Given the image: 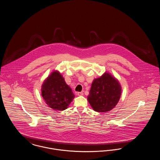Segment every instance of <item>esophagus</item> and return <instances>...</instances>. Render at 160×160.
<instances>
[{
    "label": "esophagus",
    "instance_id": "obj_1",
    "mask_svg": "<svg viewBox=\"0 0 160 160\" xmlns=\"http://www.w3.org/2000/svg\"><path fill=\"white\" fill-rule=\"evenodd\" d=\"M77 95H78V96H82V95H83V92H77Z\"/></svg>",
    "mask_w": 160,
    "mask_h": 160
}]
</instances>
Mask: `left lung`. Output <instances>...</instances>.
I'll list each match as a JSON object with an SVG mask.
<instances>
[{
  "label": "left lung",
  "instance_id": "1",
  "mask_svg": "<svg viewBox=\"0 0 160 160\" xmlns=\"http://www.w3.org/2000/svg\"><path fill=\"white\" fill-rule=\"evenodd\" d=\"M119 81L110 73L93 80L88 100L92 108L98 112L110 111L116 106L121 95Z\"/></svg>",
  "mask_w": 160,
  "mask_h": 160
}]
</instances>
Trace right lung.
<instances>
[{
  "label": "right lung",
  "instance_id": "obj_1",
  "mask_svg": "<svg viewBox=\"0 0 160 160\" xmlns=\"http://www.w3.org/2000/svg\"><path fill=\"white\" fill-rule=\"evenodd\" d=\"M41 93L46 104L54 110L67 109L75 97L72 89L58 71L52 72L44 80Z\"/></svg>",
  "mask_w": 160,
  "mask_h": 160
}]
</instances>
